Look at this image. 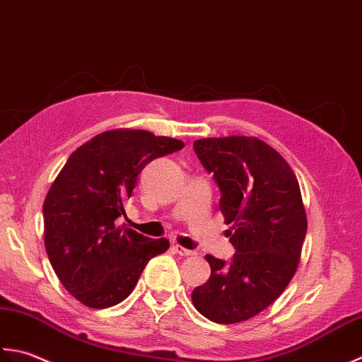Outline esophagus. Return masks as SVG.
I'll return each instance as SVG.
<instances>
[{
	"mask_svg": "<svg viewBox=\"0 0 362 362\" xmlns=\"http://www.w3.org/2000/svg\"><path fill=\"white\" fill-rule=\"evenodd\" d=\"M173 250L178 255H181V256H192V255H195L194 252H192V250H187V248H184L182 245H178V243H175L173 245Z\"/></svg>",
	"mask_w": 362,
	"mask_h": 362,
	"instance_id": "esophagus-1",
	"label": "esophagus"
}]
</instances>
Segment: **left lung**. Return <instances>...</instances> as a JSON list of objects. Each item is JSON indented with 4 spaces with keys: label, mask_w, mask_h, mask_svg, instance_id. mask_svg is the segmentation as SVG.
I'll list each match as a JSON object with an SVG mask.
<instances>
[{
    "label": "left lung",
    "mask_w": 362,
    "mask_h": 362,
    "mask_svg": "<svg viewBox=\"0 0 362 362\" xmlns=\"http://www.w3.org/2000/svg\"><path fill=\"white\" fill-rule=\"evenodd\" d=\"M194 150L214 173L220 212L235 248L226 264L206 255L211 276L192 292L206 319L223 325L248 320L283 293L298 269L308 218L297 176L257 137L200 139Z\"/></svg>",
    "instance_id": "8db88e82"
}]
</instances>
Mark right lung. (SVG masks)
<instances>
[{"mask_svg": "<svg viewBox=\"0 0 362 362\" xmlns=\"http://www.w3.org/2000/svg\"><path fill=\"white\" fill-rule=\"evenodd\" d=\"M184 142L150 131L119 128L87 140L70 154L43 202V240L59 281L81 303L105 309L134 289L151 257L165 253V238L150 239L115 218L150 160Z\"/></svg>", "mask_w": 362, "mask_h": 362, "instance_id": "1", "label": "right lung"}]
</instances>
